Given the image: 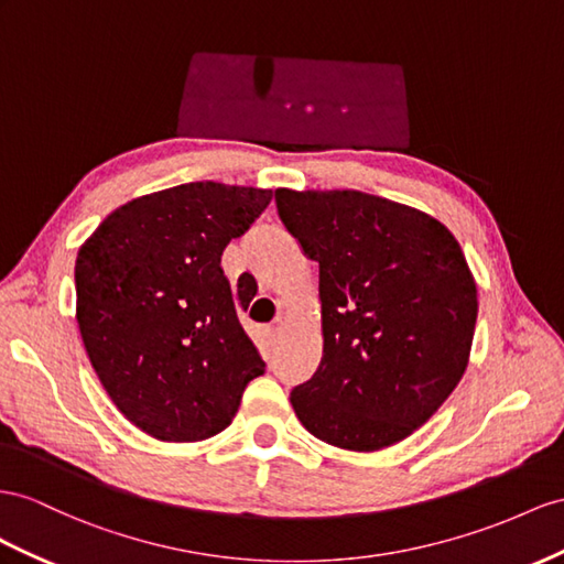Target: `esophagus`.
<instances>
[{
  "instance_id": "esophagus-1",
  "label": "esophagus",
  "mask_w": 564,
  "mask_h": 564,
  "mask_svg": "<svg viewBox=\"0 0 564 564\" xmlns=\"http://www.w3.org/2000/svg\"><path fill=\"white\" fill-rule=\"evenodd\" d=\"M283 330H285V322H283V319H276V322H273V324L267 328V334H269L271 340H276V338L283 336Z\"/></svg>"
}]
</instances>
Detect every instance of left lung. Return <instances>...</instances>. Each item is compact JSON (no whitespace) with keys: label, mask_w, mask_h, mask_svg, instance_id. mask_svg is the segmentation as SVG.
<instances>
[{"label":"left lung","mask_w":564,"mask_h":564,"mask_svg":"<svg viewBox=\"0 0 564 564\" xmlns=\"http://www.w3.org/2000/svg\"><path fill=\"white\" fill-rule=\"evenodd\" d=\"M319 264L324 355L291 402L312 436L355 453L408 438L455 391L474 340L476 283L433 216L359 191H276Z\"/></svg>","instance_id":"1"}]
</instances>
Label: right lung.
Returning <instances> with one entry per match:
<instances>
[{"label": "right lung", "mask_w": 564, "mask_h": 564, "mask_svg": "<svg viewBox=\"0 0 564 564\" xmlns=\"http://www.w3.org/2000/svg\"><path fill=\"white\" fill-rule=\"evenodd\" d=\"M269 202L262 187L183 183L126 202L80 245L83 345L113 405L159 441L216 436L264 373L221 254Z\"/></svg>", "instance_id": "1"}]
</instances>
